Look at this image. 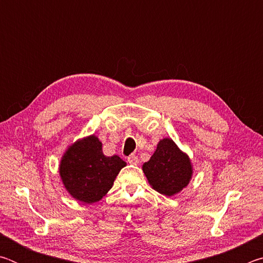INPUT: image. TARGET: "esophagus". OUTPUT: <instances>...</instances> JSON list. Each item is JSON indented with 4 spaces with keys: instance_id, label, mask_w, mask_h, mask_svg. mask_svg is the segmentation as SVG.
Wrapping results in <instances>:
<instances>
[{
    "instance_id": "34e87169",
    "label": "esophagus",
    "mask_w": 263,
    "mask_h": 263,
    "mask_svg": "<svg viewBox=\"0 0 263 263\" xmlns=\"http://www.w3.org/2000/svg\"><path fill=\"white\" fill-rule=\"evenodd\" d=\"M127 162L130 164H138V162H139V160H138V157L137 155H130V157H127Z\"/></svg>"
}]
</instances>
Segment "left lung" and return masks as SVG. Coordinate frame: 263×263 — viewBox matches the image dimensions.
Here are the masks:
<instances>
[{
  "label": "left lung",
  "mask_w": 263,
  "mask_h": 263,
  "mask_svg": "<svg viewBox=\"0 0 263 263\" xmlns=\"http://www.w3.org/2000/svg\"><path fill=\"white\" fill-rule=\"evenodd\" d=\"M142 171L153 189L166 196H173L183 189L193 174L189 158L168 138L159 142Z\"/></svg>",
  "instance_id": "obj_1"
}]
</instances>
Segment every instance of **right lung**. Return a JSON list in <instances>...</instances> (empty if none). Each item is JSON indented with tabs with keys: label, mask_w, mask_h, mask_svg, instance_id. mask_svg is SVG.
Listing matches in <instances>:
<instances>
[{
	"label": "right lung",
	"mask_w": 263,
	"mask_h": 263,
	"mask_svg": "<svg viewBox=\"0 0 263 263\" xmlns=\"http://www.w3.org/2000/svg\"><path fill=\"white\" fill-rule=\"evenodd\" d=\"M126 162L118 157H105L102 144L90 136L70 146L60 163V176L74 198L95 203L108 193Z\"/></svg>",
	"instance_id": "add662e5"
}]
</instances>
